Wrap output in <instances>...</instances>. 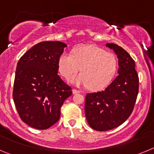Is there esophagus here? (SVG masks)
<instances>
[{"label": "esophagus", "instance_id": "1", "mask_svg": "<svg viewBox=\"0 0 154 154\" xmlns=\"http://www.w3.org/2000/svg\"><path fill=\"white\" fill-rule=\"evenodd\" d=\"M72 92H73V94H77V93H80V92H81V91L78 90V89H72Z\"/></svg>", "mask_w": 154, "mask_h": 154}]
</instances>
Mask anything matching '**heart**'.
I'll return each instance as SVG.
<instances>
[{"label":"heart","instance_id":"1","mask_svg":"<svg viewBox=\"0 0 154 154\" xmlns=\"http://www.w3.org/2000/svg\"><path fill=\"white\" fill-rule=\"evenodd\" d=\"M119 68L117 57L96 45H82L72 54L63 53L58 61V72L68 81L75 76L72 83L77 86H89L92 90L106 87L112 81Z\"/></svg>","mask_w":154,"mask_h":154}]
</instances>
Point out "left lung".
Returning <instances> with one entry per match:
<instances>
[{"instance_id":"obj_1","label":"left lung","mask_w":154,"mask_h":154,"mask_svg":"<svg viewBox=\"0 0 154 154\" xmlns=\"http://www.w3.org/2000/svg\"><path fill=\"white\" fill-rule=\"evenodd\" d=\"M106 46L117 55L119 75L104 90L85 96L87 122L96 131H107L123 124L133 112L139 91V77L132 57L117 45Z\"/></svg>"}]
</instances>
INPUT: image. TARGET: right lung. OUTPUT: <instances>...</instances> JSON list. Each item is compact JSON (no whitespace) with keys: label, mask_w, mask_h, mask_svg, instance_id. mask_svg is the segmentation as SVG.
Wrapping results in <instances>:
<instances>
[{"label":"right lung","mask_w":154,"mask_h":154,"mask_svg":"<svg viewBox=\"0 0 154 154\" xmlns=\"http://www.w3.org/2000/svg\"><path fill=\"white\" fill-rule=\"evenodd\" d=\"M65 47L61 42H39L17 62L13 99L21 120L31 127L45 130L56 123L64 101L72 93L58 75Z\"/></svg>","instance_id":"right-lung-1"}]
</instances>
